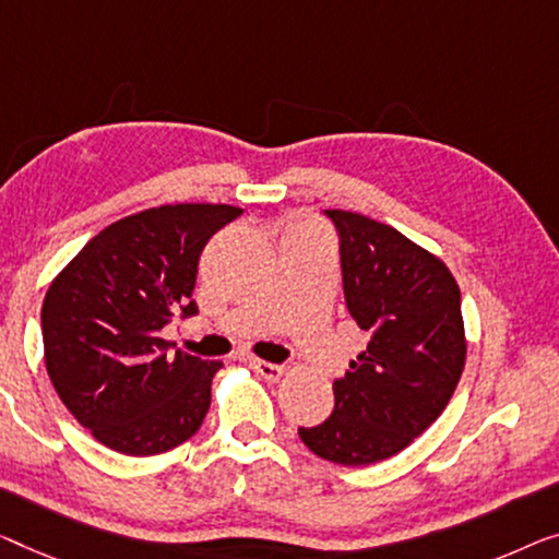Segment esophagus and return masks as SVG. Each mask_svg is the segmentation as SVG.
<instances>
[{
	"label": "esophagus",
	"instance_id": "1",
	"mask_svg": "<svg viewBox=\"0 0 559 559\" xmlns=\"http://www.w3.org/2000/svg\"><path fill=\"white\" fill-rule=\"evenodd\" d=\"M251 366H253L258 373H261L263 379H269V381H281L283 377H286V369H283V366H278V364L251 359Z\"/></svg>",
	"mask_w": 559,
	"mask_h": 559
}]
</instances>
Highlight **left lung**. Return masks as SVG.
I'll use <instances>...</instances> for the list:
<instances>
[{"mask_svg":"<svg viewBox=\"0 0 559 559\" xmlns=\"http://www.w3.org/2000/svg\"><path fill=\"white\" fill-rule=\"evenodd\" d=\"M326 215L348 313L369 344L333 381V414L298 437L321 460L366 466L409 447L452 399L466 361L462 294L447 263L404 233L361 213Z\"/></svg>","mask_w":559,"mask_h":559,"instance_id":"left-lung-1","label":"left lung"}]
</instances>
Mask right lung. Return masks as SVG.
<instances>
[{"label":"right lung","mask_w":559,"mask_h":559,"mask_svg":"<svg viewBox=\"0 0 559 559\" xmlns=\"http://www.w3.org/2000/svg\"><path fill=\"white\" fill-rule=\"evenodd\" d=\"M243 207L175 203L103 228L49 283L41 341L49 381L99 444L128 456L170 452L211 406L221 361L175 352L160 329L195 316L198 258Z\"/></svg>","instance_id":"add662e5"}]
</instances>
